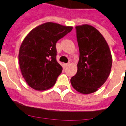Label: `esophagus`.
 <instances>
[{
    "instance_id": "34e87169",
    "label": "esophagus",
    "mask_w": 126,
    "mask_h": 126,
    "mask_svg": "<svg viewBox=\"0 0 126 126\" xmlns=\"http://www.w3.org/2000/svg\"><path fill=\"white\" fill-rule=\"evenodd\" d=\"M69 65H70L69 63H67V64H64V65H65V67H67L69 66Z\"/></svg>"
}]
</instances>
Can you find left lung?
Here are the masks:
<instances>
[{"label":"left lung","mask_w":126,"mask_h":126,"mask_svg":"<svg viewBox=\"0 0 126 126\" xmlns=\"http://www.w3.org/2000/svg\"><path fill=\"white\" fill-rule=\"evenodd\" d=\"M79 50L78 71L71 79L73 87L83 94L94 93L110 73L112 57L109 47L100 32L88 24L76 26Z\"/></svg>","instance_id":"left-lung-1"}]
</instances>
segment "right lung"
<instances>
[{
	"label": "right lung",
	"instance_id": "obj_1",
	"mask_svg": "<svg viewBox=\"0 0 126 126\" xmlns=\"http://www.w3.org/2000/svg\"><path fill=\"white\" fill-rule=\"evenodd\" d=\"M73 30L48 22L34 28L26 36L19 52L22 75L30 87L38 91L55 84L62 67L56 60V43Z\"/></svg>",
	"mask_w": 126,
	"mask_h": 126
}]
</instances>
